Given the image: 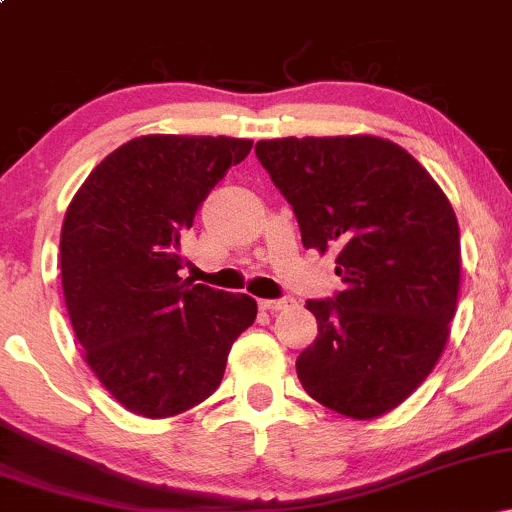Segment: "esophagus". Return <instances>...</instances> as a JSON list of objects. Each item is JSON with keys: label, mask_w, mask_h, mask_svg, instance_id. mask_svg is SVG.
<instances>
[{"label": "esophagus", "mask_w": 512, "mask_h": 512, "mask_svg": "<svg viewBox=\"0 0 512 512\" xmlns=\"http://www.w3.org/2000/svg\"><path fill=\"white\" fill-rule=\"evenodd\" d=\"M296 303L291 296H281V298H272V301H260V305L269 313H276V310H289L291 305Z\"/></svg>", "instance_id": "esophagus-1"}]
</instances>
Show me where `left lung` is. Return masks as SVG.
<instances>
[{
  "label": "left lung",
  "instance_id": "obj_1",
  "mask_svg": "<svg viewBox=\"0 0 512 512\" xmlns=\"http://www.w3.org/2000/svg\"><path fill=\"white\" fill-rule=\"evenodd\" d=\"M255 154L305 248L337 252L344 289L308 301L303 390L351 419L402 404L443 354L460 291V228L436 180L378 137H286Z\"/></svg>",
  "mask_w": 512,
  "mask_h": 512
}]
</instances>
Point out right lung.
<instances>
[{
    "label": "right lung",
    "mask_w": 512,
    "mask_h": 512,
    "mask_svg": "<svg viewBox=\"0 0 512 512\" xmlns=\"http://www.w3.org/2000/svg\"><path fill=\"white\" fill-rule=\"evenodd\" d=\"M250 149L231 137L132 139L91 170L64 216L62 289L76 339L105 390L146 419L204 402L255 322V298L178 276L180 238Z\"/></svg>",
    "instance_id": "1"
}]
</instances>
